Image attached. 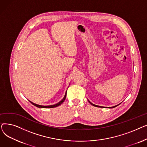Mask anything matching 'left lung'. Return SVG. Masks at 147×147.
I'll list each match as a JSON object with an SVG mask.
<instances>
[{
  "label": "left lung",
  "mask_w": 147,
  "mask_h": 147,
  "mask_svg": "<svg viewBox=\"0 0 147 147\" xmlns=\"http://www.w3.org/2000/svg\"><path fill=\"white\" fill-rule=\"evenodd\" d=\"M89 102H90V101H89ZM92 105H94V106H95V107H101V106H98V105H94V104H93L92 103H91V102H90ZM117 105H115V106H114V107H110V108H114V107H117Z\"/></svg>",
  "instance_id": "obj_1"
}]
</instances>
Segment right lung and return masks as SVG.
Instances as JSON below:
<instances>
[{"mask_svg": "<svg viewBox=\"0 0 147 147\" xmlns=\"http://www.w3.org/2000/svg\"><path fill=\"white\" fill-rule=\"evenodd\" d=\"M66 95H67V92H66V93H65V96H64V98H63V99H62L60 102H59L58 103H57V104H56L52 105L43 106V105H40L36 104H34V103H33V102H31V101H30V102L31 103H32L33 105H34V106H36V107H38V108H46V109H48V108H54V107H57L60 105L62 103H63V102L64 101V100L65 99V98H66Z\"/></svg>", "mask_w": 147, "mask_h": 147, "instance_id": "right-lung-1", "label": "right lung"}]
</instances>
